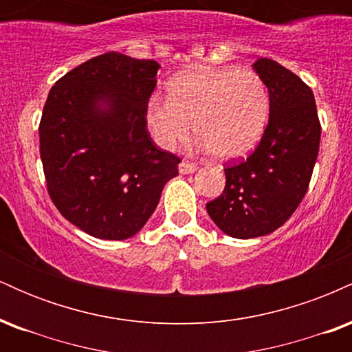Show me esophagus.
I'll list each match as a JSON object with an SVG mask.
<instances>
[{"label": "esophagus", "instance_id": "esophagus-1", "mask_svg": "<svg viewBox=\"0 0 352 352\" xmlns=\"http://www.w3.org/2000/svg\"><path fill=\"white\" fill-rule=\"evenodd\" d=\"M199 170V167L193 164H188V162H180L179 164V172L182 173V175H188V173H193Z\"/></svg>", "mask_w": 352, "mask_h": 352}]
</instances>
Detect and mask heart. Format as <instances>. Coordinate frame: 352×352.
I'll use <instances>...</instances> for the list:
<instances>
[{
  "instance_id": "b5f03b06",
  "label": "heart",
  "mask_w": 352,
  "mask_h": 352,
  "mask_svg": "<svg viewBox=\"0 0 352 352\" xmlns=\"http://www.w3.org/2000/svg\"><path fill=\"white\" fill-rule=\"evenodd\" d=\"M168 98L153 94L145 104V125L153 142L172 151L192 132L218 159L235 160L260 144L270 117V94L254 71L199 66L180 72Z\"/></svg>"
}]
</instances>
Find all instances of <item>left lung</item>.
Listing matches in <instances>:
<instances>
[{
	"mask_svg": "<svg viewBox=\"0 0 352 352\" xmlns=\"http://www.w3.org/2000/svg\"><path fill=\"white\" fill-rule=\"evenodd\" d=\"M253 69L268 89V125L252 155L225 168L223 193L207 204L213 223L240 240L270 235L293 215L321 139L313 91L273 59H256Z\"/></svg>",
	"mask_w": 352,
	"mask_h": 352,
	"instance_id": "1",
	"label": "left lung"
}]
</instances>
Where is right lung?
I'll use <instances>...</instances> for the list:
<instances>
[{"instance_id": "right-lung-1", "label": "right lung", "mask_w": 352, "mask_h": 352, "mask_svg": "<svg viewBox=\"0 0 352 352\" xmlns=\"http://www.w3.org/2000/svg\"><path fill=\"white\" fill-rule=\"evenodd\" d=\"M159 63L111 51L52 86L39 124V152L51 200L87 235L127 240L179 173V157L152 142L145 104Z\"/></svg>"}]
</instances>
